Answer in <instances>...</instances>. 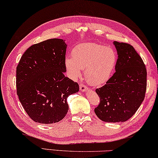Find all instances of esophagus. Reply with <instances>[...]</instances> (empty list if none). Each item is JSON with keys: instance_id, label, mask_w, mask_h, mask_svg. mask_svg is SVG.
<instances>
[{"instance_id": "obj_1", "label": "esophagus", "mask_w": 158, "mask_h": 158, "mask_svg": "<svg viewBox=\"0 0 158 158\" xmlns=\"http://www.w3.org/2000/svg\"><path fill=\"white\" fill-rule=\"evenodd\" d=\"M79 87H80V90H81V91L82 92L86 91L87 90L89 89V88L86 86V85H85L84 84H82V83L80 84Z\"/></svg>"}]
</instances>
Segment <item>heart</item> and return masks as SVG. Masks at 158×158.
<instances>
[{
    "label": "heart",
    "mask_w": 158,
    "mask_h": 158,
    "mask_svg": "<svg viewBox=\"0 0 158 158\" xmlns=\"http://www.w3.org/2000/svg\"><path fill=\"white\" fill-rule=\"evenodd\" d=\"M72 57L64 60V65L72 79L81 77V69H85V78L94 86L108 81L116 67L117 55L110 47L95 43L77 45L72 52Z\"/></svg>",
    "instance_id": "heart-1"
}]
</instances>
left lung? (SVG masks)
<instances>
[{"mask_svg": "<svg viewBox=\"0 0 158 158\" xmlns=\"http://www.w3.org/2000/svg\"><path fill=\"white\" fill-rule=\"evenodd\" d=\"M118 59L116 72L96 92L100 102L94 112L106 122H125L136 113L143 101L147 72L141 57L129 44L114 41Z\"/></svg>", "mask_w": 158, "mask_h": 158, "instance_id": "left-lung-1", "label": "left lung"}]
</instances>
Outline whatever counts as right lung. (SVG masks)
<instances>
[{
  "label": "right lung",
  "mask_w": 158,
  "mask_h": 158,
  "mask_svg": "<svg viewBox=\"0 0 158 158\" xmlns=\"http://www.w3.org/2000/svg\"><path fill=\"white\" fill-rule=\"evenodd\" d=\"M66 48L62 39L46 40L30 46L17 64V96L29 117L38 123L62 120L69 109L67 98L79 91V84L64 74Z\"/></svg>",
  "instance_id": "1"
}]
</instances>
